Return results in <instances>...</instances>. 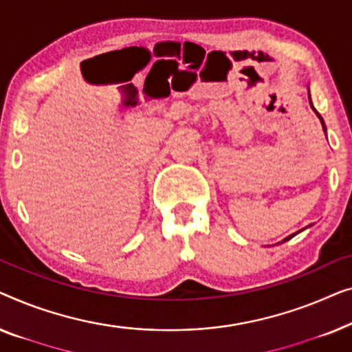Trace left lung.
<instances>
[{
	"instance_id": "8db88e82",
	"label": "left lung",
	"mask_w": 352,
	"mask_h": 352,
	"mask_svg": "<svg viewBox=\"0 0 352 352\" xmlns=\"http://www.w3.org/2000/svg\"><path fill=\"white\" fill-rule=\"evenodd\" d=\"M309 102H311V97H309ZM311 108H313V110H314V107H313V103H311ZM314 113H316V115H318V118H319V120H320V124H322V129H324V132H325V124H324V120H322V116H320L319 115V113L318 111H316L314 110ZM300 232V231H298ZM295 234H290L289 237H285V239L284 241H282V242H285V241H289V239H292V237H294Z\"/></svg>"
}]
</instances>
